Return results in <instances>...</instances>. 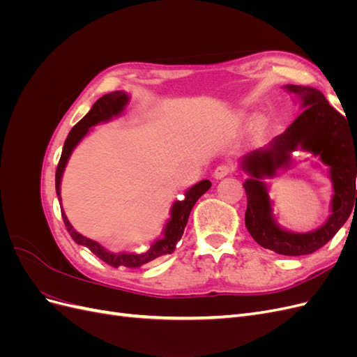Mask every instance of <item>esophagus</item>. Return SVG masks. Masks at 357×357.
Here are the masks:
<instances>
[{
  "instance_id": "1",
  "label": "esophagus",
  "mask_w": 357,
  "mask_h": 357,
  "mask_svg": "<svg viewBox=\"0 0 357 357\" xmlns=\"http://www.w3.org/2000/svg\"><path fill=\"white\" fill-rule=\"evenodd\" d=\"M232 171V165L231 164H222L218 168L214 169V177L215 178H223L225 176H228L229 172Z\"/></svg>"
}]
</instances>
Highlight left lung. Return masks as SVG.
<instances>
[{"instance_id":"obj_1","label":"left lung","mask_w":357,"mask_h":357,"mask_svg":"<svg viewBox=\"0 0 357 357\" xmlns=\"http://www.w3.org/2000/svg\"><path fill=\"white\" fill-rule=\"evenodd\" d=\"M286 89L302 100L304 112L269 147L244 158L243 168L253 176L244 183L245 226L253 240L268 250L284 256H301L319 250L332 240L357 205V142L354 138H357L354 135L357 132L351 131L345 117L329 105L325 95L316 88L287 84ZM298 146L319 155L330 167L334 185L330 220L308 234H294L278 228L271 218L266 187L257 180L264 175H272L277 167L287 165L289 152Z\"/></svg>"}]
</instances>
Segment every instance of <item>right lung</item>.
<instances>
[{"label": "right lung", "instance_id": "add662e5", "mask_svg": "<svg viewBox=\"0 0 357 357\" xmlns=\"http://www.w3.org/2000/svg\"><path fill=\"white\" fill-rule=\"evenodd\" d=\"M128 102V96L125 95V92L121 91H116L112 93H107L101 98L93 104V107L91 109V112L86 114L80 122H77L74 125V128L70 131L67 139H66V144H63L62 149V155L59 159V164L56 168V176H55V186H56V193L59 197L61 201V177H62V172L63 168L67 165V160L73 152V149L75 147L80 139L88 134L89 128L100 123L102 121H107V119H110L112 116H116L123 110L125 104ZM211 188V181L210 180H202L199 181L198 185L192 186L185 195V199L183 201H177L172 205V210H171V220L167 223V228L164 232V238L158 240L152 247L149 248L146 253L142 255H132V253H110L107 252L104 247H101L96 241H92L89 238H86V236L80 235L79 232H75L73 229V226L70 225L68 219L63 210H61L62 214V219L63 223H66V228L70 232L71 238L77 243L82 244L84 247H88L89 250L95 255L98 256L101 261H104L105 264H109L113 268H119V266H126V268H139L143 266L149 262L155 261L156 257L160 256H165V255H171L172 252L176 250V244L180 241L183 232H185L186 228V223L189 219V214L193 208V205L195 202L204 195L205 192Z\"/></svg>", "mask_w": 357, "mask_h": 357}]
</instances>
